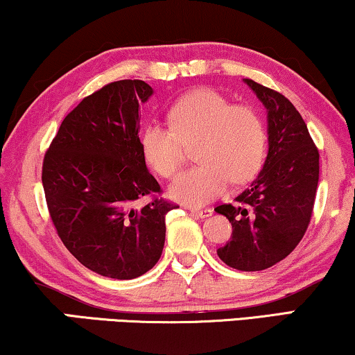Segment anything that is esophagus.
Returning a JSON list of instances; mask_svg holds the SVG:
<instances>
[{"label":"esophagus","instance_id":"obj_1","mask_svg":"<svg viewBox=\"0 0 355 355\" xmlns=\"http://www.w3.org/2000/svg\"><path fill=\"white\" fill-rule=\"evenodd\" d=\"M191 211L198 218H208L213 215L211 208H191Z\"/></svg>","mask_w":355,"mask_h":355}]
</instances>
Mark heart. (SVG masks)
Wrapping results in <instances>:
<instances>
[{"label":"heart","instance_id":"1","mask_svg":"<svg viewBox=\"0 0 355 355\" xmlns=\"http://www.w3.org/2000/svg\"><path fill=\"white\" fill-rule=\"evenodd\" d=\"M169 128L148 123L140 132V150L148 166L163 178L181 168L184 144H196L197 166L169 189L174 200L200 207L221 196L230 182L244 184L260 171L266 155V130L260 114L232 105L211 89L182 95L168 111Z\"/></svg>","mask_w":355,"mask_h":355}]
</instances>
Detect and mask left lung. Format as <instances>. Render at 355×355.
<instances>
[{
    "instance_id": "obj_1",
    "label": "left lung",
    "mask_w": 355,
    "mask_h": 355,
    "mask_svg": "<svg viewBox=\"0 0 355 355\" xmlns=\"http://www.w3.org/2000/svg\"><path fill=\"white\" fill-rule=\"evenodd\" d=\"M268 118V155L259 176L236 203L215 208L232 225L218 257L231 268L260 271L286 259L302 239L317 196L320 155L307 124L279 92L244 79Z\"/></svg>"
}]
</instances>
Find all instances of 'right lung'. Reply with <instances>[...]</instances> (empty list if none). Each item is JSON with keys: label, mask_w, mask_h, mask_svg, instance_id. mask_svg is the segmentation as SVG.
<instances>
[{"label": "right lung", "mask_w": 355, "mask_h": 355, "mask_svg": "<svg viewBox=\"0 0 355 355\" xmlns=\"http://www.w3.org/2000/svg\"><path fill=\"white\" fill-rule=\"evenodd\" d=\"M153 94L144 80H118L85 96L62 121L43 158L48 211L66 249L87 268L134 279L159 260L166 213L140 150L139 106ZM142 196L147 206L135 207Z\"/></svg>", "instance_id": "1"}]
</instances>
